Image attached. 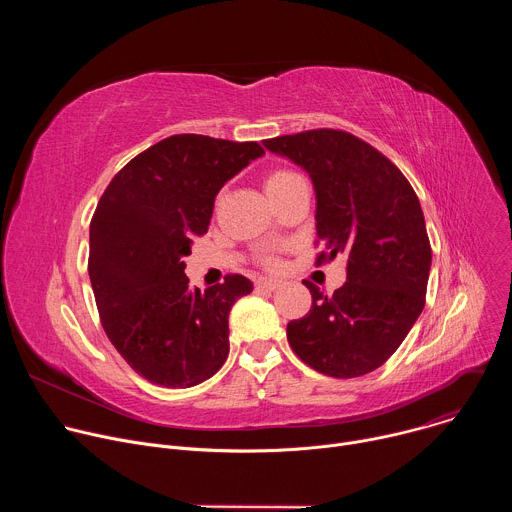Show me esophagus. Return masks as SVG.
I'll return each mask as SVG.
<instances>
[{
  "label": "esophagus",
  "mask_w": 512,
  "mask_h": 512,
  "mask_svg": "<svg viewBox=\"0 0 512 512\" xmlns=\"http://www.w3.org/2000/svg\"><path fill=\"white\" fill-rule=\"evenodd\" d=\"M255 285L261 287V289H267V291H275V289L279 287V281L269 279V277H259V279L255 281Z\"/></svg>",
  "instance_id": "1"
}]
</instances>
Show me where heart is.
Here are the masks:
<instances>
[{
	"mask_svg": "<svg viewBox=\"0 0 512 512\" xmlns=\"http://www.w3.org/2000/svg\"><path fill=\"white\" fill-rule=\"evenodd\" d=\"M296 178H298V174L291 172V170H273V172H269V174L265 176V182H263L267 196L275 194L277 190H281L283 186H287L291 180H296ZM263 263H265L267 267H277V259H275L271 253H267V255L263 257Z\"/></svg>",
	"mask_w": 512,
	"mask_h": 512,
	"instance_id": "heart-1",
	"label": "heart"
}]
</instances>
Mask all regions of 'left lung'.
<instances>
[{
  "label": "left lung",
  "instance_id": "obj_1",
  "mask_svg": "<svg viewBox=\"0 0 512 512\" xmlns=\"http://www.w3.org/2000/svg\"><path fill=\"white\" fill-rule=\"evenodd\" d=\"M304 168L316 190V265L346 257L332 296L304 279L310 312L287 324V342L308 367L352 379L399 348L425 306L431 247L419 198L371 143L340 129H310L263 141Z\"/></svg>",
  "mask_w": 512,
  "mask_h": 512
}]
</instances>
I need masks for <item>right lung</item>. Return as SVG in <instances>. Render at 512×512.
Instances as JSON below:
<instances>
[{
	"instance_id": "1",
	"label": "right lung",
	"mask_w": 512,
	"mask_h": 512,
	"mask_svg": "<svg viewBox=\"0 0 512 512\" xmlns=\"http://www.w3.org/2000/svg\"><path fill=\"white\" fill-rule=\"evenodd\" d=\"M265 152L257 141L180 133L123 166L91 221L89 277L107 338L143 379L186 389L229 356V312L243 275L192 289L182 257L208 231L214 198Z\"/></svg>"
}]
</instances>
